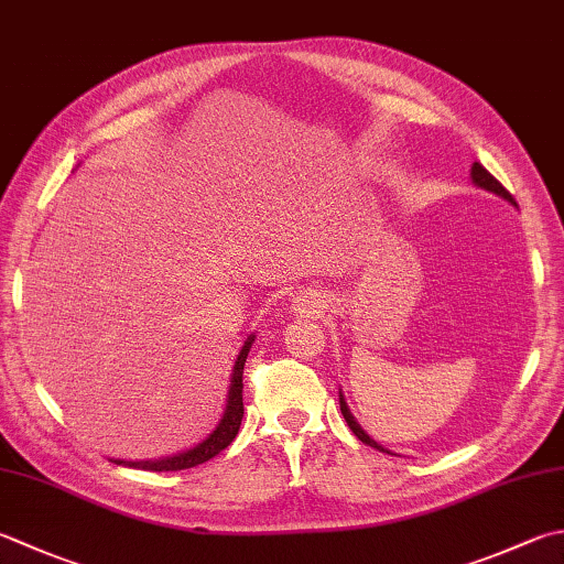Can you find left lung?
I'll return each instance as SVG.
<instances>
[{
	"mask_svg": "<svg viewBox=\"0 0 564 564\" xmlns=\"http://www.w3.org/2000/svg\"><path fill=\"white\" fill-rule=\"evenodd\" d=\"M471 181L474 183H477L479 187H484V191H491V193H496V195H501V197H506V200H509V203H513L516 205V200H513V195L509 193V191H506V187L499 183V181H496L494 178V175L487 171V169H484V165L481 163H474L471 165ZM339 408H341V415H345V421H347V425H349V430H351V433H355L359 440H361V443H367V445H371V447H377V449H381V452H386L381 445H377V443H373V440L367 435V433H364V430L357 425V421H355V415H351L349 413V408L345 405V399H341V393H339Z\"/></svg>",
	"mask_w": 564,
	"mask_h": 564,
	"instance_id": "1",
	"label": "left lung"
}]
</instances>
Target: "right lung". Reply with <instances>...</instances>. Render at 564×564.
<instances>
[{
    "instance_id": "add662e5",
    "label": "right lung",
    "mask_w": 564,
    "mask_h": 564,
    "mask_svg": "<svg viewBox=\"0 0 564 564\" xmlns=\"http://www.w3.org/2000/svg\"><path fill=\"white\" fill-rule=\"evenodd\" d=\"M251 341L253 337H249L245 341V347H241L237 364H235V377H231V389H229V401H227V413L223 417V423L217 425V430L207 440H203L200 445H195L193 449L181 452V455L175 457H165V459H149V462H121L115 459L117 465H127V467H134V469H147V471H178V469H191L203 465V462L213 459L215 455H219L225 447L231 445V440L237 437L239 433V425H241V415H245V401H241V391H245V361L247 355L251 349Z\"/></svg>"
}]
</instances>
